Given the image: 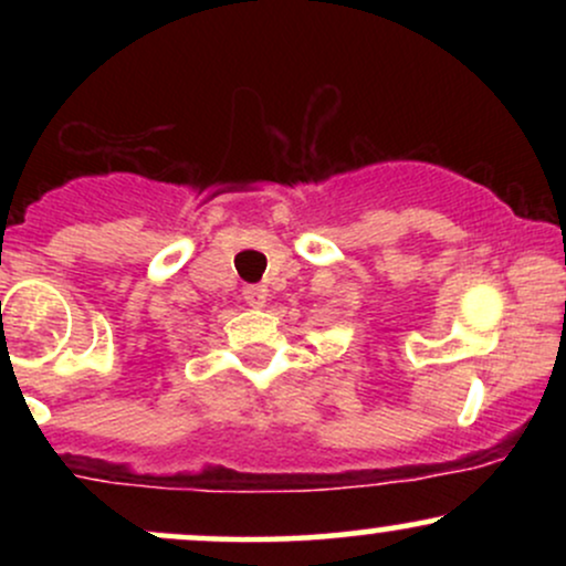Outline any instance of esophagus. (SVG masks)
I'll use <instances>...</instances> for the list:
<instances>
[{
	"instance_id": "esophagus-1",
	"label": "esophagus",
	"mask_w": 566,
	"mask_h": 566,
	"mask_svg": "<svg viewBox=\"0 0 566 566\" xmlns=\"http://www.w3.org/2000/svg\"><path fill=\"white\" fill-rule=\"evenodd\" d=\"M242 295H244L247 305H252V308H261V305H265V290L258 287V284H250V287H244Z\"/></svg>"
}]
</instances>
